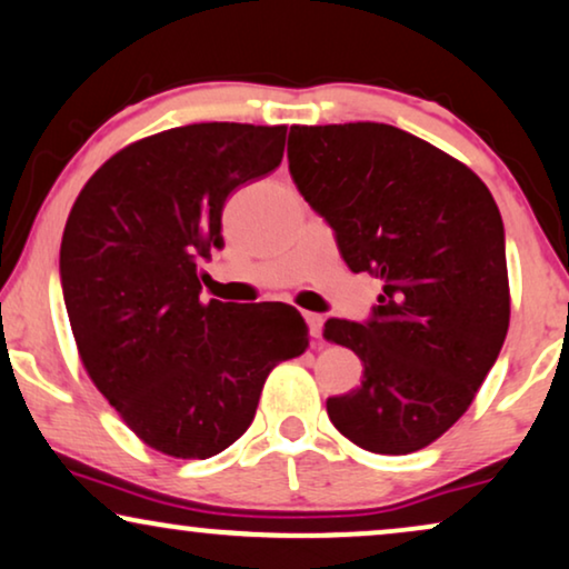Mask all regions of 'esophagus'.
<instances>
[{
  "instance_id": "obj_1",
  "label": "esophagus",
  "mask_w": 569,
  "mask_h": 569,
  "mask_svg": "<svg viewBox=\"0 0 569 569\" xmlns=\"http://www.w3.org/2000/svg\"><path fill=\"white\" fill-rule=\"evenodd\" d=\"M305 320L309 325V332H312V338H322V322L325 317L317 315V312H305Z\"/></svg>"
}]
</instances>
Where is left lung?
Instances as JSON below:
<instances>
[{"mask_svg": "<svg viewBox=\"0 0 569 569\" xmlns=\"http://www.w3.org/2000/svg\"><path fill=\"white\" fill-rule=\"evenodd\" d=\"M289 171L348 268L382 280L369 320L325 322L363 363L359 388L328 398L330 421L369 452L427 448L473 403L510 325L495 197L468 166L377 121L291 127Z\"/></svg>", "mask_w": 569, "mask_h": 569, "instance_id": "1", "label": "left lung"}]
</instances>
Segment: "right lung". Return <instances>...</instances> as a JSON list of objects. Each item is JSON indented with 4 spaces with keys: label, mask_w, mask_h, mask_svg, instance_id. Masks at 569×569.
Here are the masks:
<instances>
[{
    "label": "right lung",
    "mask_w": 569,
    "mask_h": 569,
    "mask_svg": "<svg viewBox=\"0 0 569 569\" xmlns=\"http://www.w3.org/2000/svg\"><path fill=\"white\" fill-rule=\"evenodd\" d=\"M286 127L208 121L111 156L67 218L59 276L82 367L148 448L213 458L249 429L262 385L309 346L280 301L200 299L226 197L283 158Z\"/></svg>",
    "instance_id": "right-lung-1"
}]
</instances>
